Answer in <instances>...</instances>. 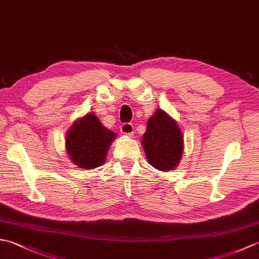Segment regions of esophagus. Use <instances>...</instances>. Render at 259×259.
I'll use <instances>...</instances> for the list:
<instances>
[{"instance_id":"1","label":"esophagus","mask_w":259,"mask_h":259,"mask_svg":"<svg viewBox=\"0 0 259 259\" xmlns=\"http://www.w3.org/2000/svg\"><path fill=\"white\" fill-rule=\"evenodd\" d=\"M120 131L123 135H128L131 136L134 134V125L131 124L130 122H124L120 125Z\"/></svg>"}]
</instances>
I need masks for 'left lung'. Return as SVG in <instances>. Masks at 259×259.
<instances>
[{"label":"left lung","instance_id":"1","mask_svg":"<svg viewBox=\"0 0 259 259\" xmlns=\"http://www.w3.org/2000/svg\"><path fill=\"white\" fill-rule=\"evenodd\" d=\"M142 146L151 166L166 171L178 164L184 150V139L176 121L158 109L148 120Z\"/></svg>","mask_w":259,"mask_h":259}]
</instances>
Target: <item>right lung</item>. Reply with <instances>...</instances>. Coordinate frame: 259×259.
I'll return each mask as SVG.
<instances>
[{"label":"right lung","instance_id":"1","mask_svg":"<svg viewBox=\"0 0 259 259\" xmlns=\"http://www.w3.org/2000/svg\"><path fill=\"white\" fill-rule=\"evenodd\" d=\"M115 134L103 126L96 117L89 113L76 121L67 135V151L72 161L83 169L101 166Z\"/></svg>","mask_w":259,"mask_h":259}]
</instances>
